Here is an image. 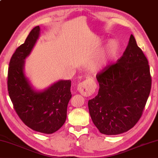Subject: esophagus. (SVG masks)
Returning a JSON list of instances; mask_svg holds the SVG:
<instances>
[{"instance_id": "34e87169", "label": "esophagus", "mask_w": 158, "mask_h": 158, "mask_svg": "<svg viewBox=\"0 0 158 158\" xmlns=\"http://www.w3.org/2000/svg\"><path fill=\"white\" fill-rule=\"evenodd\" d=\"M77 90H78L80 94H82L85 96H89L93 94L94 89L92 87V85L87 81H82V82H80L78 87H77Z\"/></svg>"}]
</instances>
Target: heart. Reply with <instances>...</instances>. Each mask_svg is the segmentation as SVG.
I'll use <instances>...</instances> for the list:
<instances>
[{"label":"heart","mask_w":158,"mask_h":158,"mask_svg":"<svg viewBox=\"0 0 158 158\" xmlns=\"http://www.w3.org/2000/svg\"><path fill=\"white\" fill-rule=\"evenodd\" d=\"M118 49L119 44L117 41H110L91 60L90 64L91 70L94 71L102 70L110 60L115 57Z\"/></svg>","instance_id":"obj_1"}]
</instances>
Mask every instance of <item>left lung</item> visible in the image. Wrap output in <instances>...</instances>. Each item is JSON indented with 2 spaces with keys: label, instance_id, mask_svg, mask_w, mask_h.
Returning <instances> with one entry per match:
<instances>
[{
  "label": "left lung",
  "instance_id": "obj_1",
  "mask_svg": "<svg viewBox=\"0 0 158 158\" xmlns=\"http://www.w3.org/2000/svg\"><path fill=\"white\" fill-rule=\"evenodd\" d=\"M97 96L88 102L94 124L105 135H118L141 118L151 89L147 58L131 34L123 55L96 76Z\"/></svg>",
  "mask_w": 158,
  "mask_h": 158
}]
</instances>
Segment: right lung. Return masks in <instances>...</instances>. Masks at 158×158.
Returning <instances> with one entry per match:
<instances>
[{"label":"right lung","instance_id":"right-lung-1","mask_svg":"<svg viewBox=\"0 0 158 158\" xmlns=\"http://www.w3.org/2000/svg\"><path fill=\"white\" fill-rule=\"evenodd\" d=\"M39 35L40 27H35L11 56L7 88L15 111L25 124L35 131L51 134L57 131L66 120L71 82L70 80H59L42 91L32 87L24 72L25 59Z\"/></svg>","mask_w":158,"mask_h":158}]
</instances>
